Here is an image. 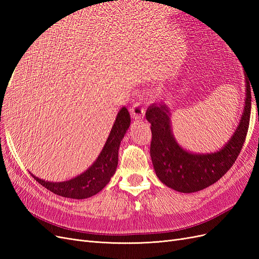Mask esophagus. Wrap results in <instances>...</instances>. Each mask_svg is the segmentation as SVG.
Here are the masks:
<instances>
[{
  "mask_svg": "<svg viewBox=\"0 0 259 259\" xmlns=\"http://www.w3.org/2000/svg\"><path fill=\"white\" fill-rule=\"evenodd\" d=\"M145 110H146L145 107H143L142 105H139V104L133 105L130 108L131 115H132L133 119H135V120H142V119H144Z\"/></svg>",
  "mask_w": 259,
  "mask_h": 259,
  "instance_id": "esophagus-1",
  "label": "esophagus"
}]
</instances>
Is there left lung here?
<instances>
[{
  "instance_id": "1",
  "label": "left lung",
  "mask_w": 259,
  "mask_h": 259,
  "mask_svg": "<svg viewBox=\"0 0 259 259\" xmlns=\"http://www.w3.org/2000/svg\"><path fill=\"white\" fill-rule=\"evenodd\" d=\"M245 82V107L239 126L229 143L214 153L186 151L171 133L168 108L164 104H153L147 109L146 119L151 124L152 133L151 160L156 176L164 185L179 192H197L218 182L231 168L245 142L249 125L252 96L248 76Z\"/></svg>"
}]
</instances>
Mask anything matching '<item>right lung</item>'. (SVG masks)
<instances>
[{
    "instance_id": "obj_1",
    "label": "right lung",
    "mask_w": 259,
    "mask_h": 259,
    "mask_svg": "<svg viewBox=\"0 0 259 259\" xmlns=\"http://www.w3.org/2000/svg\"><path fill=\"white\" fill-rule=\"evenodd\" d=\"M131 116L127 109L123 107L117 113L106 145L101 150L97 160L83 174L74 177L68 182L51 183L45 182L32 175L46 189L55 194L70 199H86L103 190L110 182L119 161V148L121 140L130 127Z\"/></svg>"
}]
</instances>
